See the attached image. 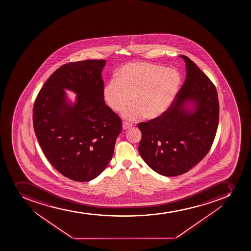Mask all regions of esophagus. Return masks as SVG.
I'll return each mask as SVG.
<instances>
[{"label": "esophagus", "instance_id": "obj_1", "mask_svg": "<svg viewBox=\"0 0 251 251\" xmlns=\"http://www.w3.org/2000/svg\"><path fill=\"white\" fill-rule=\"evenodd\" d=\"M132 126V124L127 123V122H123V129L124 130L129 129Z\"/></svg>", "mask_w": 251, "mask_h": 251}]
</instances>
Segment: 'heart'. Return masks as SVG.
Wrapping results in <instances>:
<instances>
[{"mask_svg": "<svg viewBox=\"0 0 251 251\" xmlns=\"http://www.w3.org/2000/svg\"><path fill=\"white\" fill-rule=\"evenodd\" d=\"M181 84L177 70L151 63L135 62L118 71L116 80L107 83L104 98L114 111H123L132 101L133 105L123 116L128 120L142 117L159 119L174 103Z\"/></svg>", "mask_w": 251, "mask_h": 251, "instance_id": "heart-1", "label": "heart"}]
</instances>
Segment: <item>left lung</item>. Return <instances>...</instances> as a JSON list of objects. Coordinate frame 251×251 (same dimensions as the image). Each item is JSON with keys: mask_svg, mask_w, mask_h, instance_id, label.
I'll return each mask as SVG.
<instances>
[{"mask_svg": "<svg viewBox=\"0 0 251 251\" xmlns=\"http://www.w3.org/2000/svg\"><path fill=\"white\" fill-rule=\"evenodd\" d=\"M186 77L176 99L159 119L140 123L138 151L147 165L165 176L185 174L211 147L219 125L218 93L213 82L186 55Z\"/></svg>", "mask_w": 251, "mask_h": 251, "instance_id": "8db88e82", "label": "left lung"}]
</instances>
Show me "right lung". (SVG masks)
I'll list each match as a JSON object with an SVG mask.
<instances>
[{
	"label": "right lung",
	"instance_id": "obj_1",
	"mask_svg": "<svg viewBox=\"0 0 251 251\" xmlns=\"http://www.w3.org/2000/svg\"><path fill=\"white\" fill-rule=\"evenodd\" d=\"M104 60L66 64L55 70L37 95L33 127L50 164L68 178L89 181L111 160L120 118L104 100ZM65 90L77 94L73 102Z\"/></svg>",
	"mask_w": 251,
	"mask_h": 251
}]
</instances>
